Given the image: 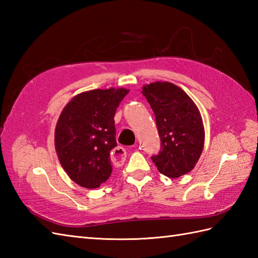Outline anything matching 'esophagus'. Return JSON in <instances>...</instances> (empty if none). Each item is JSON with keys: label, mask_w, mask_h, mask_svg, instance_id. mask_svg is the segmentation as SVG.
Masks as SVG:
<instances>
[{"label": "esophagus", "mask_w": 258, "mask_h": 258, "mask_svg": "<svg viewBox=\"0 0 258 258\" xmlns=\"http://www.w3.org/2000/svg\"><path fill=\"white\" fill-rule=\"evenodd\" d=\"M111 160L115 164V165H122L124 161L126 160V151L123 149V147L117 146L112 151L111 153Z\"/></svg>", "instance_id": "1"}]
</instances>
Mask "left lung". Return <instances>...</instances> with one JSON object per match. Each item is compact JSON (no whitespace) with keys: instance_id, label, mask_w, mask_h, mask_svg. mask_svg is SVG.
I'll use <instances>...</instances> for the list:
<instances>
[{"instance_id":"obj_1","label":"left lung","mask_w":258,"mask_h":258,"mask_svg":"<svg viewBox=\"0 0 258 258\" xmlns=\"http://www.w3.org/2000/svg\"><path fill=\"white\" fill-rule=\"evenodd\" d=\"M143 95L154 112L161 150L151 158L160 173L176 178L190 172L204 147V125L191 98L168 82L143 87Z\"/></svg>"}]
</instances>
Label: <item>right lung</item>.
Here are the masks:
<instances>
[{"label": "right lung", "instance_id": "obj_1", "mask_svg": "<svg viewBox=\"0 0 258 258\" xmlns=\"http://www.w3.org/2000/svg\"><path fill=\"white\" fill-rule=\"evenodd\" d=\"M125 89L81 93L64 107L55 128V150L70 178L97 188L112 174L111 153L117 146L114 116Z\"/></svg>", "mask_w": 258, "mask_h": 258}]
</instances>
